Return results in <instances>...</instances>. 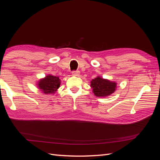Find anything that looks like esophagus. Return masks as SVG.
<instances>
[{"label":"esophagus","instance_id":"1","mask_svg":"<svg viewBox=\"0 0 160 160\" xmlns=\"http://www.w3.org/2000/svg\"><path fill=\"white\" fill-rule=\"evenodd\" d=\"M80 74V72L79 71H72V75L73 76H79Z\"/></svg>","mask_w":160,"mask_h":160}]
</instances>
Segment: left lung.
<instances>
[{"label": "left lung", "instance_id": "left-lung-1", "mask_svg": "<svg viewBox=\"0 0 160 160\" xmlns=\"http://www.w3.org/2000/svg\"><path fill=\"white\" fill-rule=\"evenodd\" d=\"M91 87L93 89V93L95 96L104 98L115 92L117 83L98 76L94 79H92L91 81Z\"/></svg>", "mask_w": 160, "mask_h": 160}]
</instances>
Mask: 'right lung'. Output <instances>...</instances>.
<instances>
[{"instance_id":"1","label":"right lung","mask_w":160,"mask_h":160,"mask_svg":"<svg viewBox=\"0 0 160 160\" xmlns=\"http://www.w3.org/2000/svg\"><path fill=\"white\" fill-rule=\"evenodd\" d=\"M61 81L59 77L48 75L45 78L41 79L37 84L38 88L45 94H54L59 88Z\"/></svg>"}]
</instances>
